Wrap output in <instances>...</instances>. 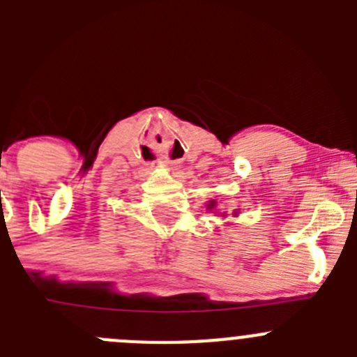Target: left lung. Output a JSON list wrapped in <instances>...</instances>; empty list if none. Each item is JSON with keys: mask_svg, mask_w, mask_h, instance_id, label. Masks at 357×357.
I'll list each match as a JSON object with an SVG mask.
<instances>
[{"mask_svg": "<svg viewBox=\"0 0 357 357\" xmlns=\"http://www.w3.org/2000/svg\"><path fill=\"white\" fill-rule=\"evenodd\" d=\"M214 205H215V202H211V204H208V208H214Z\"/></svg>", "mask_w": 357, "mask_h": 357, "instance_id": "obj_1", "label": "left lung"}]
</instances>
